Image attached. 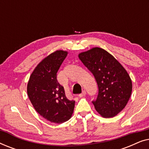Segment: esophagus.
I'll use <instances>...</instances> for the list:
<instances>
[{"mask_svg":"<svg viewBox=\"0 0 149 149\" xmlns=\"http://www.w3.org/2000/svg\"><path fill=\"white\" fill-rule=\"evenodd\" d=\"M86 95V91H85V90H83L82 91V93H81V94L79 95V96L80 97H82L83 96H85V95Z\"/></svg>","mask_w":149,"mask_h":149,"instance_id":"1","label":"esophagus"}]
</instances>
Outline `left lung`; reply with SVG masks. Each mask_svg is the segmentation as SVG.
Segmentation results:
<instances>
[{"label": "left lung", "instance_id": "left-lung-1", "mask_svg": "<svg viewBox=\"0 0 149 149\" xmlns=\"http://www.w3.org/2000/svg\"><path fill=\"white\" fill-rule=\"evenodd\" d=\"M83 64L94 76L98 86L95 109L104 118L117 115L131 96L132 83L123 66L103 49L93 47L79 54Z\"/></svg>", "mask_w": 149, "mask_h": 149}]
</instances>
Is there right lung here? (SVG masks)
<instances>
[{"label": "right lung", "mask_w": 149, "mask_h": 149, "mask_svg": "<svg viewBox=\"0 0 149 149\" xmlns=\"http://www.w3.org/2000/svg\"><path fill=\"white\" fill-rule=\"evenodd\" d=\"M68 52L57 50L45 58L34 69L27 85L28 97L35 111L47 121L62 123L72 117L75 101L69 100L57 72Z\"/></svg>", "instance_id": "right-lung-1"}]
</instances>
